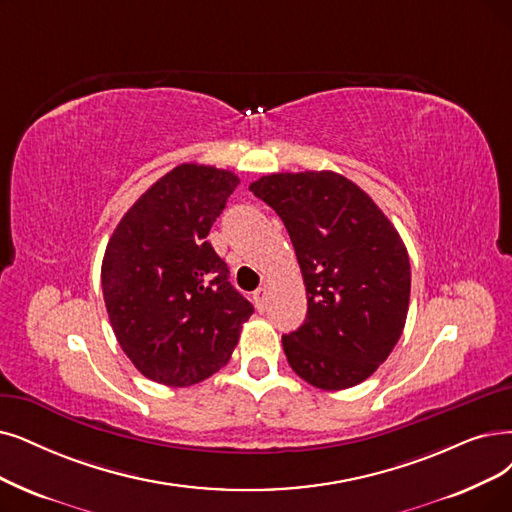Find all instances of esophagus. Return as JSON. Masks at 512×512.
Returning <instances> with one entry per match:
<instances>
[{
  "instance_id": "34e87169",
  "label": "esophagus",
  "mask_w": 512,
  "mask_h": 512,
  "mask_svg": "<svg viewBox=\"0 0 512 512\" xmlns=\"http://www.w3.org/2000/svg\"><path fill=\"white\" fill-rule=\"evenodd\" d=\"M267 302H269V290H267V288H258V290L254 292V304H256V309H258V311H264V306H267Z\"/></svg>"
}]
</instances>
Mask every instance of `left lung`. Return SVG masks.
<instances>
[{
    "instance_id": "8db88e82",
    "label": "left lung",
    "mask_w": 512,
    "mask_h": 512,
    "mask_svg": "<svg viewBox=\"0 0 512 512\" xmlns=\"http://www.w3.org/2000/svg\"><path fill=\"white\" fill-rule=\"evenodd\" d=\"M250 191L290 233L306 288L304 323L281 338L292 370L323 391L370 378L401 338L412 271L384 212L336 172L262 176Z\"/></svg>"
}]
</instances>
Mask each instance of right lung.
Returning <instances> with one entry per match:
<instances>
[{
  "mask_svg": "<svg viewBox=\"0 0 512 512\" xmlns=\"http://www.w3.org/2000/svg\"><path fill=\"white\" fill-rule=\"evenodd\" d=\"M237 185L229 170L182 163L138 197L107 243L100 281L109 321L128 359L153 382L210 378L254 313L208 241Z\"/></svg>",
  "mask_w": 512,
  "mask_h": 512,
  "instance_id": "obj_1",
  "label": "right lung"
}]
</instances>
